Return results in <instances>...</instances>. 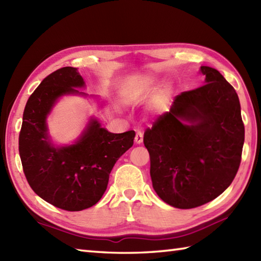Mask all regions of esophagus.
I'll return each instance as SVG.
<instances>
[{
	"mask_svg": "<svg viewBox=\"0 0 261 261\" xmlns=\"http://www.w3.org/2000/svg\"><path fill=\"white\" fill-rule=\"evenodd\" d=\"M135 141H136V143H138V145H140V143H142V141H143V132L137 131Z\"/></svg>",
	"mask_w": 261,
	"mask_h": 261,
	"instance_id": "1",
	"label": "esophagus"
}]
</instances>
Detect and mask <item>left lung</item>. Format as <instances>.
I'll list each match as a JSON object with an SVG mask.
<instances>
[{"mask_svg": "<svg viewBox=\"0 0 261 261\" xmlns=\"http://www.w3.org/2000/svg\"><path fill=\"white\" fill-rule=\"evenodd\" d=\"M201 71L206 84L177 95L143 136L153 190L177 208L201 206L221 195L238 173L245 142L233 86L212 67Z\"/></svg>", "mask_w": 261, "mask_h": 261, "instance_id": "1", "label": "left lung"}]
</instances>
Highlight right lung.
<instances>
[{
    "instance_id": "right-lung-1",
    "label": "right lung",
    "mask_w": 261,
    "mask_h": 261,
    "mask_svg": "<svg viewBox=\"0 0 261 261\" xmlns=\"http://www.w3.org/2000/svg\"><path fill=\"white\" fill-rule=\"evenodd\" d=\"M85 85L74 67L48 75L25 104L19 135V152L25 178L38 196L65 211L95 205L107 191L114 164L134 145L136 132L111 134L95 119L74 145L55 147L48 136L46 118L57 99L82 94Z\"/></svg>"
}]
</instances>
